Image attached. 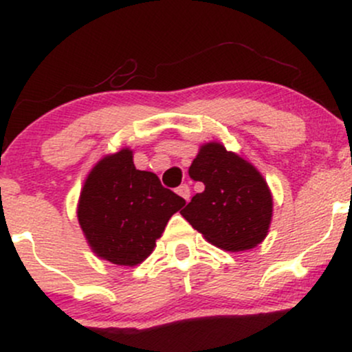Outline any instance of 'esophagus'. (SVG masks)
Wrapping results in <instances>:
<instances>
[{
  "label": "esophagus",
  "instance_id": "34e87169",
  "mask_svg": "<svg viewBox=\"0 0 352 352\" xmlns=\"http://www.w3.org/2000/svg\"><path fill=\"white\" fill-rule=\"evenodd\" d=\"M177 193H179V195H180L182 199H184L185 201H188V200H190V187H188L187 184L180 185V187L177 188Z\"/></svg>",
  "mask_w": 352,
  "mask_h": 352
}]
</instances>
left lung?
<instances>
[{"instance_id": "8db88e82", "label": "left lung", "mask_w": 352, "mask_h": 352, "mask_svg": "<svg viewBox=\"0 0 352 352\" xmlns=\"http://www.w3.org/2000/svg\"><path fill=\"white\" fill-rule=\"evenodd\" d=\"M188 175L205 188L180 213L210 243L243 252L265 240L273 199L266 180L252 164L220 142H210L200 147Z\"/></svg>"}]
</instances>
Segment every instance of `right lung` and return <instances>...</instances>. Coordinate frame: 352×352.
Instances as JSON below:
<instances>
[{"label":"right lung","mask_w":352,"mask_h":352,"mask_svg":"<svg viewBox=\"0 0 352 352\" xmlns=\"http://www.w3.org/2000/svg\"><path fill=\"white\" fill-rule=\"evenodd\" d=\"M185 205L152 172L137 170L131 148L106 155L84 182L78 220L98 256L120 266L142 263L167 221Z\"/></svg>","instance_id":"obj_1"}]
</instances>
